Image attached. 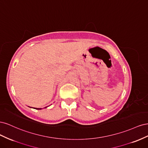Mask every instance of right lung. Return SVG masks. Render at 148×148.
I'll use <instances>...</instances> for the list:
<instances>
[{"label": "right lung", "instance_id": "1", "mask_svg": "<svg viewBox=\"0 0 148 148\" xmlns=\"http://www.w3.org/2000/svg\"><path fill=\"white\" fill-rule=\"evenodd\" d=\"M34 109H38V110H40V109H41V108H34Z\"/></svg>", "mask_w": 148, "mask_h": 148}]
</instances>
